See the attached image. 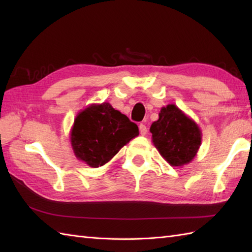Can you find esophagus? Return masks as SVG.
<instances>
[{"label":"esophagus","mask_w":252,"mask_h":252,"mask_svg":"<svg viewBox=\"0 0 252 252\" xmlns=\"http://www.w3.org/2000/svg\"><path fill=\"white\" fill-rule=\"evenodd\" d=\"M138 127H140V133L142 135H146L147 134V127L146 126L144 125V123H141L140 126H138Z\"/></svg>","instance_id":"esophagus-1"}]
</instances>
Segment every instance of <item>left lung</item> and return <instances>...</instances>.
<instances>
[{"label":"left lung","instance_id":"obj_1","mask_svg":"<svg viewBox=\"0 0 252 252\" xmlns=\"http://www.w3.org/2000/svg\"><path fill=\"white\" fill-rule=\"evenodd\" d=\"M151 132L155 147L172 167L189 163L201 145L199 126L173 104L162 107Z\"/></svg>","mask_w":252,"mask_h":252}]
</instances>
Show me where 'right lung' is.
<instances>
[{
  "label": "right lung",
  "instance_id": "1",
  "mask_svg": "<svg viewBox=\"0 0 252 252\" xmlns=\"http://www.w3.org/2000/svg\"><path fill=\"white\" fill-rule=\"evenodd\" d=\"M138 135V127L109 103L92 104L74 119L70 142L76 157L92 168L104 165Z\"/></svg>",
  "mask_w": 252,
  "mask_h": 252
}]
</instances>
